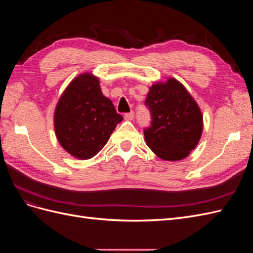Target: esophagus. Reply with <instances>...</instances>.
<instances>
[{"mask_svg":"<svg viewBox=\"0 0 253 253\" xmlns=\"http://www.w3.org/2000/svg\"><path fill=\"white\" fill-rule=\"evenodd\" d=\"M125 118H126V120H133L134 119V112L132 111V112H129V113H126L125 115Z\"/></svg>","mask_w":253,"mask_h":253,"instance_id":"34e87169","label":"esophagus"}]
</instances>
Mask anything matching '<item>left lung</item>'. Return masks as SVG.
Here are the masks:
<instances>
[{"mask_svg": "<svg viewBox=\"0 0 253 253\" xmlns=\"http://www.w3.org/2000/svg\"><path fill=\"white\" fill-rule=\"evenodd\" d=\"M152 122L144 129L148 147L166 162H177L190 155L201 140L203 114L195 99L175 78L158 81L145 99Z\"/></svg>", "mask_w": 253, "mask_h": 253, "instance_id": "8db88e82", "label": "left lung"}]
</instances>
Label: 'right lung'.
Wrapping results in <instances>:
<instances>
[{
	"label": "right lung",
	"mask_w": 253,
	"mask_h": 253,
	"mask_svg": "<svg viewBox=\"0 0 253 253\" xmlns=\"http://www.w3.org/2000/svg\"><path fill=\"white\" fill-rule=\"evenodd\" d=\"M124 117L105 97L99 78L83 73L74 78L60 96L53 113V126L59 143L78 159L97 155Z\"/></svg>",
	"instance_id": "1"
}]
</instances>
